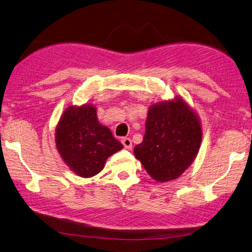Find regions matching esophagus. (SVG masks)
Instances as JSON below:
<instances>
[{
  "label": "esophagus",
  "instance_id": "esophagus-1",
  "mask_svg": "<svg viewBox=\"0 0 252 252\" xmlns=\"http://www.w3.org/2000/svg\"><path fill=\"white\" fill-rule=\"evenodd\" d=\"M122 143H123V145L125 146V148H128V150H130V148L133 147V143H131V139L128 138V137L122 138Z\"/></svg>",
  "mask_w": 252,
  "mask_h": 252
}]
</instances>
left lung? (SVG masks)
<instances>
[{
  "mask_svg": "<svg viewBox=\"0 0 252 252\" xmlns=\"http://www.w3.org/2000/svg\"><path fill=\"white\" fill-rule=\"evenodd\" d=\"M143 142L134 148L136 158L158 182L177 179L199 152V119L182 99L156 104L148 109Z\"/></svg>",
  "mask_w": 252,
  "mask_h": 252,
  "instance_id": "obj_1",
  "label": "left lung"
}]
</instances>
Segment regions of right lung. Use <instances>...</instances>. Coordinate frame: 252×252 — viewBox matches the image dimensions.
I'll list each match as a JSON object with an SVG mask.
<instances>
[{"mask_svg":"<svg viewBox=\"0 0 252 252\" xmlns=\"http://www.w3.org/2000/svg\"><path fill=\"white\" fill-rule=\"evenodd\" d=\"M56 144L68 166L82 177L96 175L106 159L123 148L110 129L98 123L96 108L87 105L64 110L56 130Z\"/></svg>","mask_w":252,"mask_h":252,"instance_id":"add662e5","label":"right lung"}]
</instances>
